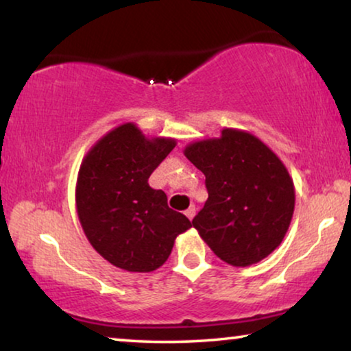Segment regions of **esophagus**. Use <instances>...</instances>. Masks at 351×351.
Wrapping results in <instances>:
<instances>
[{"instance_id":"obj_1","label":"esophagus","mask_w":351,"mask_h":351,"mask_svg":"<svg viewBox=\"0 0 351 351\" xmlns=\"http://www.w3.org/2000/svg\"><path fill=\"white\" fill-rule=\"evenodd\" d=\"M195 214H196V208H195V206H190V208L185 210V215H186V217H189L190 220H193Z\"/></svg>"}]
</instances>
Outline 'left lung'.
I'll list each match as a JSON object with an SVG mask.
<instances>
[{
    "label": "left lung",
    "instance_id": "8db88e82",
    "mask_svg": "<svg viewBox=\"0 0 351 351\" xmlns=\"http://www.w3.org/2000/svg\"><path fill=\"white\" fill-rule=\"evenodd\" d=\"M184 155L206 176L208 201L193 219L220 261L249 267L280 246L289 228L295 189L285 162L243 129L189 143Z\"/></svg>",
    "mask_w": 351,
    "mask_h": 351
}]
</instances>
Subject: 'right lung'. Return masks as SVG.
<instances>
[{
	"label": "right lung",
	"instance_id": "right-lung-1",
	"mask_svg": "<svg viewBox=\"0 0 351 351\" xmlns=\"http://www.w3.org/2000/svg\"><path fill=\"white\" fill-rule=\"evenodd\" d=\"M177 141L147 137L136 123H123L100 137L81 161L76 213L83 232L105 261L121 270L148 273L171 256L176 238L191 227L167 206L148 177Z\"/></svg>",
	"mask_w": 351,
	"mask_h": 351
}]
</instances>
